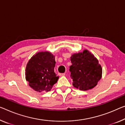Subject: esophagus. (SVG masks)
Masks as SVG:
<instances>
[{"label":"esophagus","mask_w":125,"mask_h":125,"mask_svg":"<svg viewBox=\"0 0 125 125\" xmlns=\"http://www.w3.org/2000/svg\"><path fill=\"white\" fill-rule=\"evenodd\" d=\"M65 75V73H59V76H64Z\"/></svg>","instance_id":"34e87169"}]
</instances>
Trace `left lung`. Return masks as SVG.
<instances>
[{"instance_id": "left-lung-1", "label": "left lung", "mask_w": 125, "mask_h": 125, "mask_svg": "<svg viewBox=\"0 0 125 125\" xmlns=\"http://www.w3.org/2000/svg\"><path fill=\"white\" fill-rule=\"evenodd\" d=\"M69 68L73 85L81 91L93 88L102 78V69L96 57L88 50L74 53Z\"/></svg>"}]
</instances>
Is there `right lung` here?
I'll return each instance as SVG.
<instances>
[{
	"label": "right lung",
	"mask_w": 125,
	"mask_h": 125,
	"mask_svg": "<svg viewBox=\"0 0 125 125\" xmlns=\"http://www.w3.org/2000/svg\"><path fill=\"white\" fill-rule=\"evenodd\" d=\"M55 56L49 52H40L32 56L27 64L26 79L34 91L49 92L59 77L54 73Z\"/></svg>",
	"instance_id": "add662e5"
}]
</instances>
